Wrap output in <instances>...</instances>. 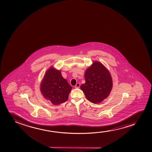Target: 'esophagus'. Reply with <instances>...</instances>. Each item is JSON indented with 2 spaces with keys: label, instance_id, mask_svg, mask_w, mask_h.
Instances as JSON below:
<instances>
[{
  "label": "esophagus",
  "instance_id": "1",
  "mask_svg": "<svg viewBox=\"0 0 152 152\" xmlns=\"http://www.w3.org/2000/svg\"><path fill=\"white\" fill-rule=\"evenodd\" d=\"M80 84L79 83H76V85H75V88H79L80 87Z\"/></svg>",
  "mask_w": 152,
  "mask_h": 152
}]
</instances>
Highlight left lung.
I'll use <instances>...</instances> for the list:
<instances>
[{"label": "left lung", "instance_id": "8db88e82", "mask_svg": "<svg viewBox=\"0 0 152 152\" xmlns=\"http://www.w3.org/2000/svg\"><path fill=\"white\" fill-rule=\"evenodd\" d=\"M86 83L80 89L88 101L99 103L108 97L113 87V80L108 69L98 61H94L85 72Z\"/></svg>", "mask_w": 152, "mask_h": 152}]
</instances>
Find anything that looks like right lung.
I'll return each instance as SVG.
<instances>
[{
    "label": "right lung",
    "instance_id": "obj_1",
    "mask_svg": "<svg viewBox=\"0 0 152 152\" xmlns=\"http://www.w3.org/2000/svg\"><path fill=\"white\" fill-rule=\"evenodd\" d=\"M40 87L44 98L56 105L66 102L72 89L61 71L53 66L46 71Z\"/></svg>",
    "mask_w": 152,
    "mask_h": 152
}]
</instances>
